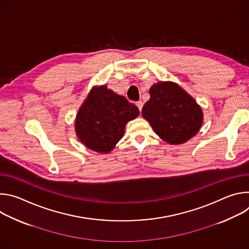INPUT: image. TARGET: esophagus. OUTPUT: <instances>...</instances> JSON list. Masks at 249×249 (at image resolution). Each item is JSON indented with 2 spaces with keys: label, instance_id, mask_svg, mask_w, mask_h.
<instances>
[{
  "label": "esophagus",
  "instance_id": "obj_1",
  "mask_svg": "<svg viewBox=\"0 0 249 249\" xmlns=\"http://www.w3.org/2000/svg\"><path fill=\"white\" fill-rule=\"evenodd\" d=\"M136 105H137V107L139 108V110H140V112L142 111V108H143V102L142 101H138V102H136Z\"/></svg>",
  "mask_w": 249,
  "mask_h": 249
}]
</instances>
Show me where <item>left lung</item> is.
<instances>
[{
    "instance_id": "obj_1",
    "label": "left lung",
    "mask_w": 249,
    "mask_h": 249,
    "mask_svg": "<svg viewBox=\"0 0 249 249\" xmlns=\"http://www.w3.org/2000/svg\"><path fill=\"white\" fill-rule=\"evenodd\" d=\"M150 95L142 115L163 141L179 145L199 132L203 122L202 109L178 85L160 82L152 86Z\"/></svg>"
}]
</instances>
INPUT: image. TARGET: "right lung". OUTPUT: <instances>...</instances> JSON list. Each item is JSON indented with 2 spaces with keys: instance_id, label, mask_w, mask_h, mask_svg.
<instances>
[{
  "instance_id": "add662e5",
  "label": "right lung",
  "mask_w": 249,
  "mask_h": 249,
  "mask_svg": "<svg viewBox=\"0 0 249 249\" xmlns=\"http://www.w3.org/2000/svg\"><path fill=\"white\" fill-rule=\"evenodd\" d=\"M139 113L137 106L124 96L106 86L94 87L77 114V136L89 149L109 153L122 139L127 122Z\"/></svg>"
}]
</instances>
